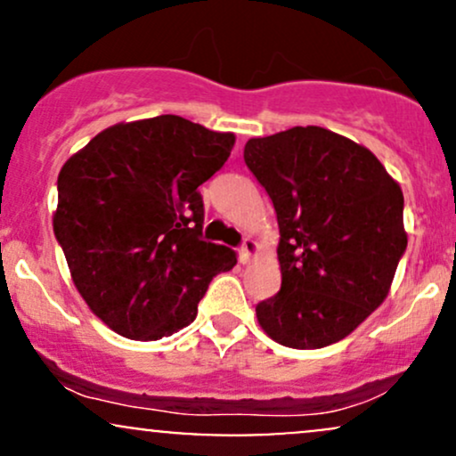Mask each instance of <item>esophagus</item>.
Masks as SVG:
<instances>
[{"instance_id": "34e87169", "label": "esophagus", "mask_w": 456, "mask_h": 456, "mask_svg": "<svg viewBox=\"0 0 456 456\" xmlns=\"http://www.w3.org/2000/svg\"><path fill=\"white\" fill-rule=\"evenodd\" d=\"M257 255H259V244L255 242L253 238H246L242 248H240V259H242V264H250Z\"/></svg>"}]
</instances>
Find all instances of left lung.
<instances>
[{
    "mask_svg": "<svg viewBox=\"0 0 456 456\" xmlns=\"http://www.w3.org/2000/svg\"><path fill=\"white\" fill-rule=\"evenodd\" d=\"M244 162L281 232V291L255 308L261 330L294 349L341 341L386 300L407 248L399 182L322 126L248 139Z\"/></svg>",
    "mask_w": 456,
    "mask_h": 456,
    "instance_id": "1",
    "label": "left lung"
}]
</instances>
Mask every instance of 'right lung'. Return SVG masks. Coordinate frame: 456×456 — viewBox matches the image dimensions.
I'll return each instance as SVG.
<instances>
[{"instance_id": "right-lung-1", "label": "right lung", "mask_w": 456, "mask_h": 456, "mask_svg": "<svg viewBox=\"0 0 456 456\" xmlns=\"http://www.w3.org/2000/svg\"><path fill=\"white\" fill-rule=\"evenodd\" d=\"M233 133L180 115L104 128L61 167L53 232L72 282L113 332L159 341L197 305L235 253L203 242L197 188L229 159Z\"/></svg>"}]
</instances>
